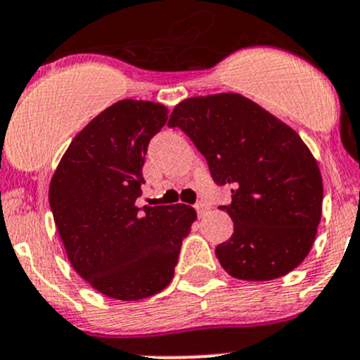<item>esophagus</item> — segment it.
Listing matches in <instances>:
<instances>
[{
    "mask_svg": "<svg viewBox=\"0 0 360 360\" xmlns=\"http://www.w3.org/2000/svg\"><path fill=\"white\" fill-rule=\"evenodd\" d=\"M195 209H197V214L200 217L205 216V214L209 212V205H205V203H203V202H198L197 205H195Z\"/></svg>",
    "mask_w": 360,
    "mask_h": 360,
    "instance_id": "34e87169",
    "label": "esophagus"
}]
</instances>
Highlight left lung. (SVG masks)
<instances>
[{
  "label": "left lung",
  "mask_w": 360,
  "mask_h": 360,
  "mask_svg": "<svg viewBox=\"0 0 360 360\" xmlns=\"http://www.w3.org/2000/svg\"><path fill=\"white\" fill-rule=\"evenodd\" d=\"M179 127L205 157L217 184L231 186L230 240L216 248L228 275L274 281L308 256L322 216V176L296 130L240 94L184 99Z\"/></svg>",
  "instance_id": "obj_1"
}]
</instances>
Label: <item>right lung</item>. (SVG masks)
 <instances>
[{
  "mask_svg": "<svg viewBox=\"0 0 360 360\" xmlns=\"http://www.w3.org/2000/svg\"><path fill=\"white\" fill-rule=\"evenodd\" d=\"M167 118L160 103L118 101L76 134L50 181L49 202L69 263L112 300L163 291L197 219L184 203L136 205L148 144Z\"/></svg>",
  "mask_w": 360,
  "mask_h": 360,
  "instance_id": "1",
  "label": "right lung"
}]
</instances>
